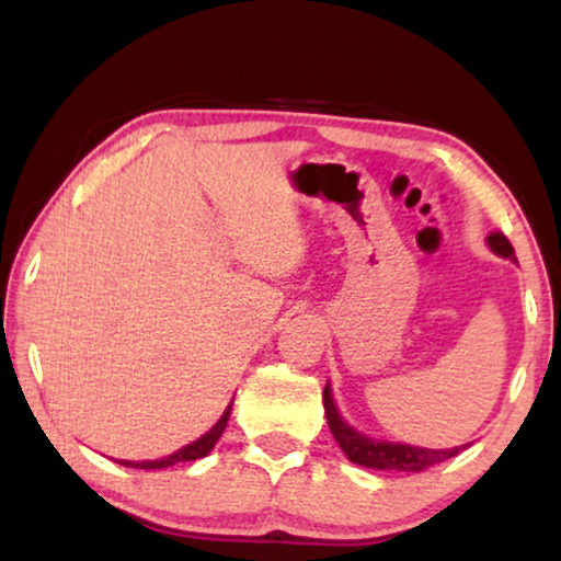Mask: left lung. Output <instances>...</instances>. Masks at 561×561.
I'll return each mask as SVG.
<instances>
[{"mask_svg":"<svg viewBox=\"0 0 561 561\" xmlns=\"http://www.w3.org/2000/svg\"><path fill=\"white\" fill-rule=\"evenodd\" d=\"M486 243L496 255L516 261L514 248L510 240H506L504 232L499 230L491 232ZM323 409H325V419H329L333 438L339 442L343 454H346L353 463H358V467L383 469V471H424L428 467H436V463L451 459V456H456L463 449V446H456V449H424V446L378 442V438L358 434L356 428H351L346 421L341 419V413L333 403L329 383H325L323 389Z\"/></svg>","mask_w":561,"mask_h":561,"instance_id":"8db88e82","label":"left lung"}]
</instances>
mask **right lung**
I'll return each mask as SVG.
<instances>
[{"mask_svg":"<svg viewBox=\"0 0 561 561\" xmlns=\"http://www.w3.org/2000/svg\"><path fill=\"white\" fill-rule=\"evenodd\" d=\"M230 407L222 411V416L218 419V424H215L208 434H203L197 442L183 446V449H178L175 454L165 456V459H154V461H123L119 459L117 463H123V467H130V469H168L172 463H180V461H195V459H203V456H208L213 451V446L218 444V438L222 436V431L228 426V419H230Z\"/></svg>","mask_w":561,"mask_h":561,"instance_id":"add662e5","label":"right lung"}]
</instances>
